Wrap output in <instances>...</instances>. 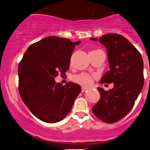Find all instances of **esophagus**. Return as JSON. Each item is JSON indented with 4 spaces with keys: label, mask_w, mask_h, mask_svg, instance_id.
I'll use <instances>...</instances> for the list:
<instances>
[{
    "label": "esophagus",
    "mask_w": 150,
    "mask_h": 150,
    "mask_svg": "<svg viewBox=\"0 0 150 150\" xmlns=\"http://www.w3.org/2000/svg\"><path fill=\"white\" fill-rule=\"evenodd\" d=\"M87 88H86V87H82V88H81V91L82 92H84V91H86V90H87Z\"/></svg>",
    "instance_id": "obj_1"
}]
</instances>
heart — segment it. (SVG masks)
Listing matches in <instances>:
<instances>
[{
  "instance_id": "obj_1",
  "label": "heart",
  "mask_w": 150,
  "mask_h": 150,
  "mask_svg": "<svg viewBox=\"0 0 150 150\" xmlns=\"http://www.w3.org/2000/svg\"><path fill=\"white\" fill-rule=\"evenodd\" d=\"M74 81L83 86H88L93 83V78L88 74H81L74 78Z\"/></svg>"
}]
</instances>
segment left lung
<instances>
[{
	"instance_id": "obj_1",
	"label": "left lung",
	"mask_w": 150,
	"mask_h": 150,
	"mask_svg": "<svg viewBox=\"0 0 150 150\" xmlns=\"http://www.w3.org/2000/svg\"><path fill=\"white\" fill-rule=\"evenodd\" d=\"M91 40H98L91 38ZM107 48L110 70L101 83H114L113 88H98L100 99L93 107V114L107 123L121 120L133 108L144 85V62L138 50L119 34H105L99 39Z\"/></svg>"
}]
</instances>
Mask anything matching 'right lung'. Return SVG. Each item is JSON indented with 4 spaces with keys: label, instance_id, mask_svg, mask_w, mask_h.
I'll return each instance as SVG.
<instances>
[{
    "label": "right lung",
    "instance_id": "1",
    "mask_svg": "<svg viewBox=\"0 0 150 150\" xmlns=\"http://www.w3.org/2000/svg\"><path fill=\"white\" fill-rule=\"evenodd\" d=\"M81 41L48 36L27 49L18 67L19 91L22 101L39 120L61 121L70 112L81 87L72 82L65 86L54 78L64 75L75 46Z\"/></svg>",
    "mask_w": 150,
    "mask_h": 150
}]
</instances>
